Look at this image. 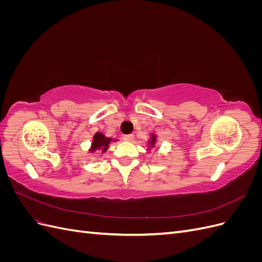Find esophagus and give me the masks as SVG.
Returning <instances> with one entry per match:
<instances>
[{
  "mask_svg": "<svg viewBox=\"0 0 262 262\" xmlns=\"http://www.w3.org/2000/svg\"><path fill=\"white\" fill-rule=\"evenodd\" d=\"M134 139V137H133V134H125V136H123V140L124 141H132Z\"/></svg>",
  "mask_w": 262,
  "mask_h": 262,
  "instance_id": "esophagus-1",
  "label": "esophagus"
}]
</instances>
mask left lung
<instances>
[{
	"label": "left lung",
	"mask_w": 262,
	"mask_h": 262,
	"mask_svg": "<svg viewBox=\"0 0 262 262\" xmlns=\"http://www.w3.org/2000/svg\"><path fill=\"white\" fill-rule=\"evenodd\" d=\"M149 143H150V145H154V143H155V136H153L152 137V140H150V142H149Z\"/></svg>",
	"instance_id": "1"
}]
</instances>
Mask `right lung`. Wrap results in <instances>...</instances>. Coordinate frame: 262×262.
<instances>
[{
    "mask_svg": "<svg viewBox=\"0 0 262 262\" xmlns=\"http://www.w3.org/2000/svg\"><path fill=\"white\" fill-rule=\"evenodd\" d=\"M110 142H112V139L110 138H106L102 133H96L94 136L91 152H95L96 149H101L102 152H106Z\"/></svg>",
    "mask_w": 262,
    "mask_h": 262,
    "instance_id": "add662e5",
    "label": "right lung"
}]
</instances>
